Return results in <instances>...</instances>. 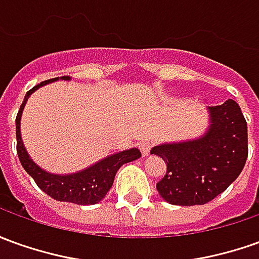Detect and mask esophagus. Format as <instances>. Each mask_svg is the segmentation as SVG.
Segmentation results:
<instances>
[{
    "label": "esophagus",
    "instance_id": "34e87169",
    "mask_svg": "<svg viewBox=\"0 0 259 259\" xmlns=\"http://www.w3.org/2000/svg\"><path fill=\"white\" fill-rule=\"evenodd\" d=\"M151 148H152V142H151V141H142V142H140V149L144 156H148V155H149Z\"/></svg>",
    "mask_w": 259,
    "mask_h": 259
}]
</instances>
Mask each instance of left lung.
Here are the masks:
<instances>
[{"label": "left lung", "mask_w": 259, "mask_h": 259, "mask_svg": "<svg viewBox=\"0 0 259 259\" xmlns=\"http://www.w3.org/2000/svg\"><path fill=\"white\" fill-rule=\"evenodd\" d=\"M207 110L210 125L203 135L151 149L167 166L156 190L175 206L213 200L238 178L248 156L247 122L240 106L230 99Z\"/></svg>", "instance_id": "left-lung-1"}]
</instances>
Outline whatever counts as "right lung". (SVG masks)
Returning <instances> with one entry per match:
<instances>
[{
    "instance_id": "add662e5",
    "label": "right lung",
    "mask_w": 259,
    "mask_h": 259,
    "mask_svg": "<svg viewBox=\"0 0 259 259\" xmlns=\"http://www.w3.org/2000/svg\"><path fill=\"white\" fill-rule=\"evenodd\" d=\"M62 80H70V77L63 76L60 77ZM59 80V77L51 78L42 81L40 84L35 85L25 96L24 103L18 111L17 119V152L21 160V165L28 172L32 179L36 182L39 189H42L48 196H51L52 199L59 201H69V203H76V204H96L106 197L107 192L111 189L114 183V178L119 167L124 163L133 162L138 159L141 156V152L138 148H131L126 151L112 153L110 156L103 158L99 162H96L92 166L85 167L83 170H78L74 174L69 175H56L49 174L44 170L40 166H37L36 163L31 159L29 153L25 149L22 137H21V117L22 111L26 104V101L29 99L32 93L36 92L39 87L45 84H49Z\"/></svg>"
}]
</instances>
